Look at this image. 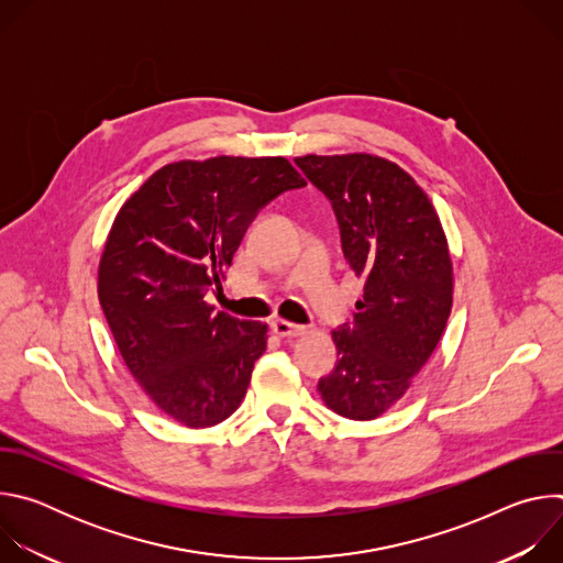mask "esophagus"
Here are the masks:
<instances>
[{"mask_svg":"<svg viewBox=\"0 0 563 563\" xmlns=\"http://www.w3.org/2000/svg\"><path fill=\"white\" fill-rule=\"evenodd\" d=\"M272 332L276 336H280V339H291V336H300L305 332V328L296 325V323H289V320L278 318V320H274V323H272Z\"/></svg>","mask_w":563,"mask_h":563,"instance_id":"34e87169","label":"esophagus"}]
</instances>
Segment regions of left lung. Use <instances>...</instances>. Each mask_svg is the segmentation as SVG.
Listing matches in <instances>:
<instances>
[{"mask_svg":"<svg viewBox=\"0 0 563 563\" xmlns=\"http://www.w3.org/2000/svg\"><path fill=\"white\" fill-rule=\"evenodd\" d=\"M296 165L332 202L343 256L363 278L354 323L332 332L341 358L318 391L336 415L372 421L441 341L452 309L448 240L423 189L385 157L305 155Z\"/></svg>","mask_w":563,"mask_h":563,"instance_id":"8db88e82","label":"left lung"}]
</instances>
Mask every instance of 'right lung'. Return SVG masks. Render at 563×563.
<instances>
[{"instance_id": "1", "label": "right lung", "mask_w": 563, "mask_h": 563, "mask_svg": "<svg viewBox=\"0 0 563 563\" xmlns=\"http://www.w3.org/2000/svg\"><path fill=\"white\" fill-rule=\"evenodd\" d=\"M307 183L285 157L220 155L167 165L120 209L98 296L118 350L153 404L187 428L231 417L267 325L213 311L243 235L274 198Z\"/></svg>"}]
</instances>
